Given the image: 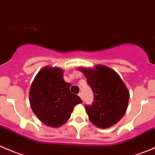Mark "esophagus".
Segmentation results:
<instances>
[{"mask_svg": "<svg viewBox=\"0 0 155 155\" xmlns=\"http://www.w3.org/2000/svg\"><path fill=\"white\" fill-rule=\"evenodd\" d=\"M78 95H79V97H80V98L82 99V94H81V93H79V94H78Z\"/></svg>", "mask_w": 155, "mask_h": 155, "instance_id": "34e87169", "label": "esophagus"}]
</instances>
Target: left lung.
<instances>
[{
    "instance_id": "8db88e82",
    "label": "left lung",
    "mask_w": 155,
    "mask_h": 155,
    "mask_svg": "<svg viewBox=\"0 0 155 155\" xmlns=\"http://www.w3.org/2000/svg\"><path fill=\"white\" fill-rule=\"evenodd\" d=\"M79 70L94 92L92 105L84 106L90 121L101 128L116 124L124 116L129 99V92L120 76L104 65Z\"/></svg>"
}]
</instances>
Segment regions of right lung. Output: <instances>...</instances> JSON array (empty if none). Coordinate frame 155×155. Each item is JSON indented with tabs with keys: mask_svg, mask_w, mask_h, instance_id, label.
I'll return each instance as SVG.
<instances>
[{
	"mask_svg": "<svg viewBox=\"0 0 155 155\" xmlns=\"http://www.w3.org/2000/svg\"><path fill=\"white\" fill-rule=\"evenodd\" d=\"M63 71L46 67L39 71L30 91V102L34 114L50 127H59L70 118L75 105L82 103L80 97L70 91Z\"/></svg>",
	"mask_w": 155,
	"mask_h": 155,
	"instance_id": "add662e5",
	"label": "right lung"
}]
</instances>
